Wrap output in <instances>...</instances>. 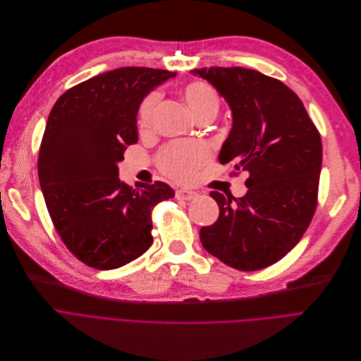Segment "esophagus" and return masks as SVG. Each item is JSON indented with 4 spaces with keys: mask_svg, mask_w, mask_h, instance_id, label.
Returning <instances> with one entry per match:
<instances>
[{
    "mask_svg": "<svg viewBox=\"0 0 361 361\" xmlns=\"http://www.w3.org/2000/svg\"><path fill=\"white\" fill-rule=\"evenodd\" d=\"M198 194L191 190H176V198L178 200H194Z\"/></svg>",
    "mask_w": 361,
    "mask_h": 361,
    "instance_id": "esophagus-1",
    "label": "esophagus"
}]
</instances>
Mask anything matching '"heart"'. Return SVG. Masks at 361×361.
I'll return each mask as SVG.
<instances>
[{
    "label": "heart",
    "instance_id": "b5f03b06",
    "mask_svg": "<svg viewBox=\"0 0 361 361\" xmlns=\"http://www.w3.org/2000/svg\"><path fill=\"white\" fill-rule=\"evenodd\" d=\"M182 95L186 104L200 118L207 114H217L220 109V97L217 91L202 80L188 82L182 88ZM160 99L159 92L145 95L138 107L136 123L145 130L152 123V114ZM210 149L201 142H173L166 145L159 154V166L161 171L176 180H191L197 170L209 160Z\"/></svg>",
    "mask_w": 361,
    "mask_h": 361
}]
</instances>
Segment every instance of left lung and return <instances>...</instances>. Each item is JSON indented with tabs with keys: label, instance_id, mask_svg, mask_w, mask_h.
Masks as SVG:
<instances>
[{
	"label": "left lung",
	"instance_id": "1",
	"mask_svg": "<svg viewBox=\"0 0 361 361\" xmlns=\"http://www.w3.org/2000/svg\"><path fill=\"white\" fill-rule=\"evenodd\" d=\"M232 110L219 161L250 173L244 197L212 191L219 219L200 231L202 247L225 264L254 271L279 262L313 219L322 140L302 101L281 80L244 67H202Z\"/></svg>",
	"mask_w": 361,
	"mask_h": 361
}]
</instances>
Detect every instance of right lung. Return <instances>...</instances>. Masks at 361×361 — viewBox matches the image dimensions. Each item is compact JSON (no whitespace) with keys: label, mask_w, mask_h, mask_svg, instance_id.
<instances>
[{"label":"right lung","mask_w":361,"mask_h":361,"mask_svg":"<svg viewBox=\"0 0 361 361\" xmlns=\"http://www.w3.org/2000/svg\"><path fill=\"white\" fill-rule=\"evenodd\" d=\"M176 76L120 67L67 90L51 109L39 147L38 176L51 220L78 260L98 270L122 267L152 244L151 210L173 198L164 182H120L117 164L138 142L142 98Z\"/></svg>","instance_id":"right-lung-1"}]
</instances>
